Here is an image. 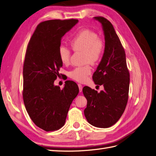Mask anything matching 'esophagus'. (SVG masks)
I'll return each instance as SVG.
<instances>
[{
	"mask_svg": "<svg viewBox=\"0 0 156 156\" xmlns=\"http://www.w3.org/2000/svg\"><path fill=\"white\" fill-rule=\"evenodd\" d=\"M78 87H79V92H81L82 90H83V86L80 84H78Z\"/></svg>",
	"mask_w": 156,
	"mask_h": 156,
	"instance_id": "1",
	"label": "esophagus"
}]
</instances>
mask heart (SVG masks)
I'll return each mask as SVG.
<instances>
[{
  "label": "heart",
  "mask_w": 156,
  "mask_h": 156,
  "mask_svg": "<svg viewBox=\"0 0 156 156\" xmlns=\"http://www.w3.org/2000/svg\"><path fill=\"white\" fill-rule=\"evenodd\" d=\"M72 49L76 51L84 52V62L96 64L103 56L105 50V42L100 39L95 31L90 30H83L75 35L69 42ZM58 57L64 65L70 63L71 51L66 46L58 48ZM92 73L90 64L77 67L69 72V77L79 83L85 82Z\"/></svg>",
  "instance_id": "obj_1"
}]
</instances>
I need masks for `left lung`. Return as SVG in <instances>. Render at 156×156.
Segmentation results:
<instances>
[{"instance_id":"1","label":"left lung","mask_w":156,"mask_h":156,"mask_svg":"<svg viewBox=\"0 0 156 156\" xmlns=\"http://www.w3.org/2000/svg\"><path fill=\"white\" fill-rule=\"evenodd\" d=\"M94 19L103 26L105 48L92 79L95 84L103 85L104 90L98 93L88 87L83 88V94L87 99L84 113L90 125L108 128L117 122L125 110L128 99L130 73L125 50L114 26L103 17L99 16Z\"/></svg>"}]
</instances>
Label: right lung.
<instances>
[{"label":"right lung","instance_id":"add662e5","mask_svg":"<svg viewBox=\"0 0 156 156\" xmlns=\"http://www.w3.org/2000/svg\"><path fill=\"white\" fill-rule=\"evenodd\" d=\"M77 23V19L42 22L27 46L23 66L24 103L32 121L46 132L64 126L69 106L79 91L72 80H66L62 90L53 84L62 66L58 53L61 39Z\"/></svg>","mask_w":156,"mask_h":156}]
</instances>
